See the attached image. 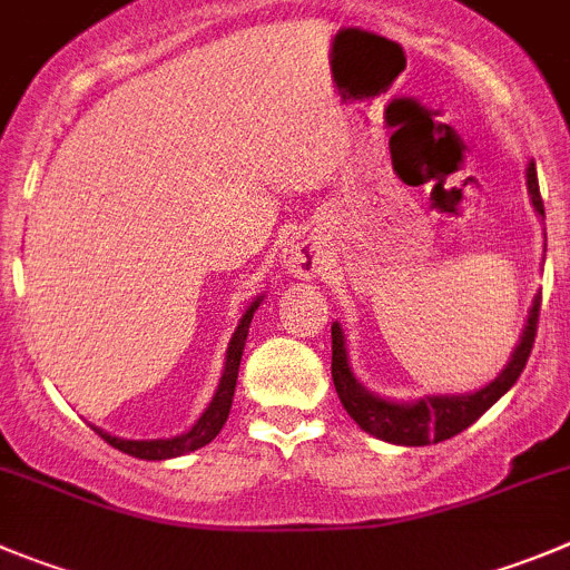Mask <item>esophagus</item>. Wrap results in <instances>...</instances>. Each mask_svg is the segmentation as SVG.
Here are the masks:
<instances>
[{
	"label": "esophagus",
	"mask_w": 570,
	"mask_h": 570,
	"mask_svg": "<svg viewBox=\"0 0 570 570\" xmlns=\"http://www.w3.org/2000/svg\"><path fill=\"white\" fill-rule=\"evenodd\" d=\"M279 263L285 265L288 274L299 276V279H313V276L325 271V265L331 263V250H327V243L320 234L302 232L282 245Z\"/></svg>",
	"instance_id": "34e87169"
}]
</instances>
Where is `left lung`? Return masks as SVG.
I'll return each mask as SVG.
<instances>
[{
    "instance_id": "8db88e82",
    "label": "left lung",
    "mask_w": 570,
    "mask_h": 570,
    "mask_svg": "<svg viewBox=\"0 0 570 570\" xmlns=\"http://www.w3.org/2000/svg\"><path fill=\"white\" fill-rule=\"evenodd\" d=\"M525 186H529L531 206H534V212L546 220V208H542L534 164H529V169H525ZM540 299L542 296L537 294L534 302H531L529 320H525L523 333H520V342H517L509 364L498 373V379H492L487 387L474 390V393H438L421 395V399L415 401H393L370 393L362 381L353 375L347 356V338H344L342 325L333 322L331 373L333 384H336L338 401H342L347 415L353 417L364 432H370V435L379 438V441L395 443V446H430V443H441L446 441V438H455L458 432L472 426L489 406L498 404V401L514 387V381L520 379V373H523L525 362H529L531 356V347H534L537 320H540Z\"/></svg>"
}]
</instances>
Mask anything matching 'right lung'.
Wrapping results in <instances>:
<instances>
[{
    "label": "right lung",
    "mask_w": 570,
    "mask_h": 570,
    "mask_svg": "<svg viewBox=\"0 0 570 570\" xmlns=\"http://www.w3.org/2000/svg\"><path fill=\"white\" fill-rule=\"evenodd\" d=\"M263 299L265 296L259 294L257 299L245 307L243 320H239L237 331H234L232 342H228L226 367H223L217 393H214L212 404L203 410V415L197 417L195 426H191L189 432H183V435H175V438H155V441H127V438H115V435H109V432L98 430L96 426L98 435H101L109 446L121 449V452H127V455H132V458H140V461H169V458L189 455V452H195V449L212 443L214 438L220 435L228 412H232L234 387H237V373H239V358H243L245 338H248V327H250V320H254V311L263 305Z\"/></svg>",
    "instance_id": "1"
}]
</instances>
